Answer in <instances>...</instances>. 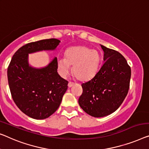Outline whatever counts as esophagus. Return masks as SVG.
Instances as JSON below:
<instances>
[{
  "mask_svg": "<svg viewBox=\"0 0 149 149\" xmlns=\"http://www.w3.org/2000/svg\"><path fill=\"white\" fill-rule=\"evenodd\" d=\"M74 85V82L70 81V82H69V83H68V87H69V88H71V87H72V86H73Z\"/></svg>",
  "mask_w": 149,
  "mask_h": 149,
  "instance_id": "esophagus-1",
  "label": "esophagus"
}]
</instances>
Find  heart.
Listing matches in <instances>:
<instances>
[{
	"mask_svg": "<svg viewBox=\"0 0 149 149\" xmlns=\"http://www.w3.org/2000/svg\"><path fill=\"white\" fill-rule=\"evenodd\" d=\"M101 56L96 50L84 46L69 48L65 53V58L57 59V68L62 77H65L71 72L81 81L88 80L93 77L98 70Z\"/></svg>",
	"mask_w": 149,
	"mask_h": 149,
	"instance_id": "heart-1",
	"label": "heart"
}]
</instances>
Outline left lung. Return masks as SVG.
<instances>
[{
  "instance_id": "left-lung-1",
  "label": "left lung",
  "mask_w": 149,
  "mask_h": 149,
  "mask_svg": "<svg viewBox=\"0 0 149 149\" xmlns=\"http://www.w3.org/2000/svg\"><path fill=\"white\" fill-rule=\"evenodd\" d=\"M101 45L104 63L94 77L81 84L79 106L90 116H108L120 107L128 94L131 69L119 52Z\"/></svg>"
}]
</instances>
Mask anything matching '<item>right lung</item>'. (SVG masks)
Segmentation results:
<instances>
[{
	"label": "right lung",
	"mask_w": 149,
	"mask_h": 149,
	"mask_svg": "<svg viewBox=\"0 0 149 149\" xmlns=\"http://www.w3.org/2000/svg\"><path fill=\"white\" fill-rule=\"evenodd\" d=\"M59 43L57 39H49L26 44L15 52L8 67V86L13 100L32 118H47L57 110L68 81L57 73V57L45 67L35 68L29 64V54L55 50Z\"/></svg>",
	"instance_id": "add662e5"
}]
</instances>
